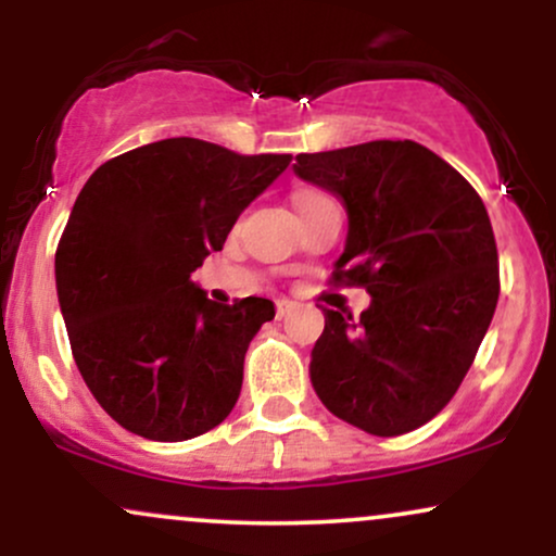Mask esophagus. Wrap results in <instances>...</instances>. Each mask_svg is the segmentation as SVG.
Listing matches in <instances>:
<instances>
[{
	"instance_id": "obj_1",
	"label": "esophagus",
	"mask_w": 556,
	"mask_h": 556,
	"mask_svg": "<svg viewBox=\"0 0 556 556\" xmlns=\"http://www.w3.org/2000/svg\"><path fill=\"white\" fill-rule=\"evenodd\" d=\"M295 308H298V303H292V300H277V318L290 316Z\"/></svg>"
}]
</instances>
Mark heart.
Returning <instances> with one entry per match:
<instances>
[{
    "instance_id": "1",
    "label": "heart",
    "mask_w": 556,
    "mask_h": 556,
    "mask_svg": "<svg viewBox=\"0 0 556 556\" xmlns=\"http://www.w3.org/2000/svg\"><path fill=\"white\" fill-rule=\"evenodd\" d=\"M318 198H327V195H321V193H300L295 203H298V208H303V206H308V203L318 201Z\"/></svg>"
}]
</instances>
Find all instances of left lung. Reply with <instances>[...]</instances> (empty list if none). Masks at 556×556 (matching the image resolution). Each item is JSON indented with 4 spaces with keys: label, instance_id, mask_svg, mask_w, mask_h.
Returning a JSON list of instances; mask_svg holds the SVG:
<instances>
[{
    "label": "left lung",
    "instance_id": "1",
    "mask_svg": "<svg viewBox=\"0 0 556 556\" xmlns=\"http://www.w3.org/2000/svg\"><path fill=\"white\" fill-rule=\"evenodd\" d=\"M300 180L348 212L337 282L366 287L358 321L324 308L311 384L329 413L400 437L452 400L500 300L486 206L457 169L416 140L298 154Z\"/></svg>",
    "mask_w": 556,
    "mask_h": 556
}]
</instances>
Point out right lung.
<instances>
[{
	"label": "right lung",
	"mask_w": 556,
	"mask_h": 556,
	"mask_svg": "<svg viewBox=\"0 0 556 556\" xmlns=\"http://www.w3.org/2000/svg\"><path fill=\"white\" fill-rule=\"evenodd\" d=\"M290 159L167 138L83 185L54 256L56 298L83 381L123 429L185 442L235 407L245 350L274 303L219 305L190 274Z\"/></svg>",
	"instance_id": "right-lung-1"
}]
</instances>
